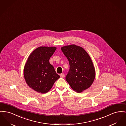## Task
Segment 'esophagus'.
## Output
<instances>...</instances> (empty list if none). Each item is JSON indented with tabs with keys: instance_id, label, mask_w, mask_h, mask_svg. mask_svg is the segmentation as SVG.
Wrapping results in <instances>:
<instances>
[{
	"instance_id": "esophagus-1",
	"label": "esophagus",
	"mask_w": 126,
	"mask_h": 126,
	"mask_svg": "<svg viewBox=\"0 0 126 126\" xmlns=\"http://www.w3.org/2000/svg\"><path fill=\"white\" fill-rule=\"evenodd\" d=\"M60 76L61 78H63L65 77V74L64 73H61V74H60Z\"/></svg>"
}]
</instances>
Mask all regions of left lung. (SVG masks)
<instances>
[{
    "instance_id": "obj_1",
    "label": "left lung",
    "mask_w": 126,
    "mask_h": 126,
    "mask_svg": "<svg viewBox=\"0 0 126 126\" xmlns=\"http://www.w3.org/2000/svg\"><path fill=\"white\" fill-rule=\"evenodd\" d=\"M61 50L69 63L66 80L71 88L78 93L88 89L95 78V70L88 53L75 45L63 47Z\"/></svg>"
}]
</instances>
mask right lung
<instances>
[{
    "label": "right lung",
    "mask_w": 126,
    "mask_h": 126,
    "mask_svg": "<svg viewBox=\"0 0 126 126\" xmlns=\"http://www.w3.org/2000/svg\"><path fill=\"white\" fill-rule=\"evenodd\" d=\"M56 48L53 47H37L31 53L25 65L26 82L30 88L37 92H47L60 78L49 62Z\"/></svg>",
    "instance_id": "1"
}]
</instances>
